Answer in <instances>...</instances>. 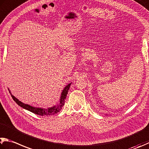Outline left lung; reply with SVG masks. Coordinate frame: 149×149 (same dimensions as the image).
<instances>
[{"mask_svg":"<svg viewBox=\"0 0 149 149\" xmlns=\"http://www.w3.org/2000/svg\"><path fill=\"white\" fill-rule=\"evenodd\" d=\"M106 115H107V114H106Z\"/></svg>","mask_w":149,"mask_h":149,"instance_id":"1","label":"left lung"}]
</instances>
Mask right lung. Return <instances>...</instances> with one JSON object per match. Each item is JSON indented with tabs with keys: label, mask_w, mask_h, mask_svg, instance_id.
Returning <instances> with one entry per match:
<instances>
[{
	"label": "right lung",
	"mask_w": 149,
	"mask_h": 149,
	"mask_svg": "<svg viewBox=\"0 0 149 149\" xmlns=\"http://www.w3.org/2000/svg\"><path fill=\"white\" fill-rule=\"evenodd\" d=\"M71 84L72 83L68 84L64 88L63 91H62L61 96L60 97V102H59L56 105H53V107H48L47 109L46 108L33 107L29 104H24V103H23L22 102L19 100L17 98H15L14 96L12 95L9 88L8 90L13 100L16 102V104H18V105H19V106H21V107H23V109L28 110L29 111L34 113V114L38 115L40 116H50V115H55L61 111L62 108H63V105H64V102H65V100L66 98L68 92V90L70 87Z\"/></svg>",
	"instance_id": "add662e5"
}]
</instances>
